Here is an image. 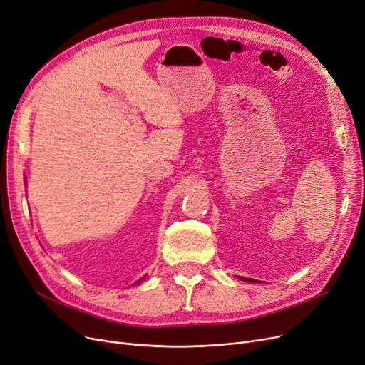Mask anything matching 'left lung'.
<instances>
[{"label": "left lung", "instance_id": "1", "mask_svg": "<svg viewBox=\"0 0 365 365\" xmlns=\"http://www.w3.org/2000/svg\"><path fill=\"white\" fill-rule=\"evenodd\" d=\"M241 279H244V281H253V279H250V278H241Z\"/></svg>", "mask_w": 365, "mask_h": 365}]
</instances>
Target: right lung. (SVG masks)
<instances>
[{"instance_id": "1", "label": "right lung", "mask_w": 365, "mask_h": 365, "mask_svg": "<svg viewBox=\"0 0 365 365\" xmlns=\"http://www.w3.org/2000/svg\"><path fill=\"white\" fill-rule=\"evenodd\" d=\"M142 279H143V278H142ZM142 279H139V281H138V282H134V284H139V282H142Z\"/></svg>"}]
</instances>
